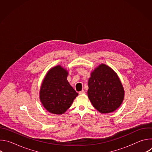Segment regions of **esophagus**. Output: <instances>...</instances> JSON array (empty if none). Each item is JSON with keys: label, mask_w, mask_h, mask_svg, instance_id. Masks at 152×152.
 Returning a JSON list of instances; mask_svg holds the SVG:
<instances>
[{"label": "esophagus", "mask_w": 152, "mask_h": 152, "mask_svg": "<svg viewBox=\"0 0 152 152\" xmlns=\"http://www.w3.org/2000/svg\"><path fill=\"white\" fill-rule=\"evenodd\" d=\"M79 94H85V91L83 90H82V91H80L79 93Z\"/></svg>", "instance_id": "34e87169"}]
</instances>
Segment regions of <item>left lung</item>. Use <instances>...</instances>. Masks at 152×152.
<instances>
[{
  "label": "left lung",
  "mask_w": 152,
  "mask_h": 152,
  "mask_svg": "<svg viewBox=\"0 0 152 152\" xmlns=\"http://www.w3.org/2000/svg\"><path fill=\"white\" fill-rule=\"evenodd\" d=\"M124 91L117 73L102 64L91 73L88 97L93 106L102 114L114 112L121 104Z\"/></svg>",
  "instance_id": "left-lung-1"
}]
</instances>
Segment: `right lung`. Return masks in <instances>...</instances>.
<instances>
[{
  "label": "right lung",
  "mask_w": 152,
  "mask_h": 152,
  "mask_svg": "<svg viewBox=\"0 0 152 152\" xmlns=\"http://www.w3.org/2000/svg\"><path fill=\"white\" fill-rule=\"evenodd\" d=\"M69 73L61 66L49 70L39 91V99L45 109L54 114H62L71 106L78 93L67 80Z\"/></svg>",
  "instance_id": "add662e5"
}]
</instances>
